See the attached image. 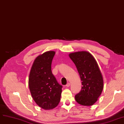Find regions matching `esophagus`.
<instances>
[{
    "label": "esophagus",
    "instance_id": "obj_1",
    "mask_svg": "<svg viewBox=\"0 0 124 124\" xmlns=\"http://www.w3.org/2000/svg\"><path fill=\"white\" fill-rule=\"evenodd\" d=\"M70 85V83L69 82H68L67 84L66 85V87H69Z\"/></svg>",
    "mask_w": 124,
    "mask_h": 124
}]
</instances>
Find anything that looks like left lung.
Segmentation results:
<instances>
[{
	"mask_svg": "<svg viewBox=\"0 0 124 124\" xmlns=\"http://www.w3.org/2000/svg\"><path fill=\"white\" fill-rule=\"evenodd\" d=\"M69 56L75 64L82 81L80 92L75 96L77 102L90 106L97 101L103 88V80L98 64L87 51L71 53Z\"/></svg>",
	"mask_w": 124,
	"mask_h": 124,
	"instance_id": "1",
	"label": "left lung"
}]
</instances>
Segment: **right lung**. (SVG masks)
<instances>
[{
    "label": "right lung",
    "mask_w": 124,
    "mask_h": 124,
    "mask_svg": "<svg viewBox=\"0 0 124 124\" xmlns=\"http://www.w3.org/2000/svg\"><path fill=\"white\" fill-rule=\"evenodd\" d=\"M55 52H46L34 61L29 77V86L35 102L44 109L56 107L61 99L62 86L52 74L51 64Z\"/></svg>",
    "instance_id": "add662e5"
}]
</instances>
